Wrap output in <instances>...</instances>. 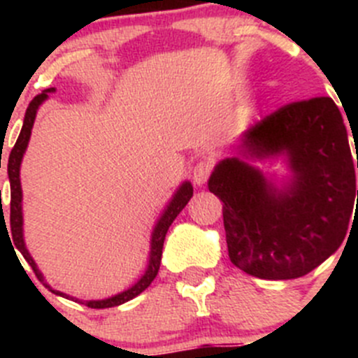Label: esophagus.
<instances>
[{"instance_id": "1", "label": "esophagus", "mask_w": 358, "mask_h": 358, "mask_svg": "<svg viewBox=\"0 0 358 358\" xmlns=\"http://www.w3.org/2000/svg\"><path fill=\"white\" fill-rule=\"evenodd\" d=\"M211 171H213V161H209V159H201V161H197L192 168L194 182H196L197 185H202V183L208 182Z\"/></svg>"}]
</instances>
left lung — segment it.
<instances>
[{
	"mask_svg": "<svg viewBox=\"0 0 358 358\" xmlns=\"http://www.w3.org/2000/svg\"><path fill=\"white\" fill-rule=\"evenodd\" d=\"M241 149L252 157L286 154L294 176L275 190L243 159L216 166L208 187L223 202L230 262L258 279L306 275L341 246L358 206V156L341 112L329 96L286 103L249 126Z\"/></svg>",
	"mask_w": 358,
	"mask_h": 358,
	"instance_id": "obj_1",
	"label": "left lung"
}]
</instances>
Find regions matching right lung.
I'll list each match as a JSON object with an SVG mask.
<instances>
[{"label":"right lung","mask_w":358,"mask_h":358,"mask_svg":"<svg viewBox=\"0 0 358 358\" xmlns=\"http://www.w3.org/2000/svg\"><path fill=\"white\" fill-rule=\"evenodd\" d=\"M50 92H53V88L45 90V92L39 93V95H36L34 99L31 100L27 110H25L24 126H22V129H20V135H19V138H17L15 145H13L12 152H10V156H8L10 230H6V232H10V237H12V241H10V243H13L12 248L15 246L20 252H22L24 259L29 263V265H31V268L34 270L36 277H38L41 282H43L41 272H39L38 266H36V263H34V259L31 258L29 251L25 249L24 237H22V189H20V162H22L24 152H25V149H27L29 138H31V129H32V124H34L36 112H38V107L41 106V102L46 99V96H48ZM192 194H194L192 185H190L189 182H185L182 187H180L178 192L175 194V197H173V201L169 202L168 208H166L164 215L161 216V220L157 222L156 229H154V234H152V243H150L149 268H147L145 275H143L142 279H140L138 282L135 284V286L129 287L128 291L121 292V294H115V296H112V298H107V299H100V301H79V299H78V301L81 303V305H86L88 308H110V306L122 305V303L129 301V299H133L135 296H138L142 291H145L147 287L150 286V282L156 279V275L159 272V265H161L162 246H164L166 232H168V229L171 227L173 220H175L176 216L180 215V211H182V209L187 206V202L190 201ZM0 220H1V222L5 220L3 213H1ZM5 227H6V223H5ZM10 237H8V239H10ZM13 251H15V249H13ZM45 286H46V284H45ZM46 287H48L50 291H53L50 286H46ZM53 292H55V294L64 296V298H67L64 292H59V291H53Z\"/></svg>","instance_id":"add662e5"}]
</instances>
